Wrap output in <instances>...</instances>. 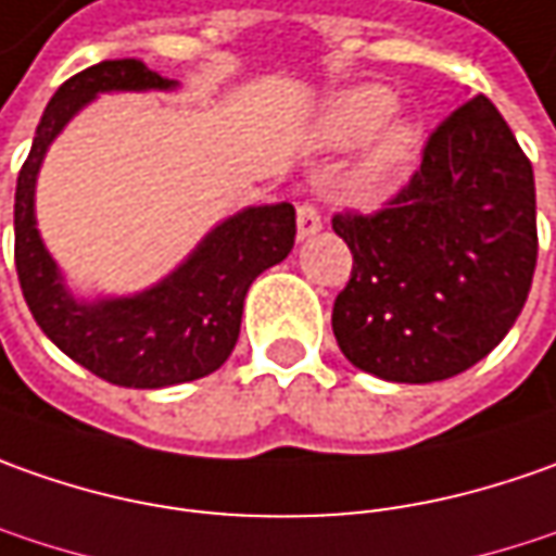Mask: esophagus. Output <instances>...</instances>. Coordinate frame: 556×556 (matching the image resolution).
Returning <instances> with one entry per match:
<instances>
[{
    "instance_id": "obj_1",
    "label": "esophagus",
    "mask_w": 556,
    "mask_h": 556,
    "mask_svg": "<svg viewBox=\"0 0 556 556\" xmlns=\"http://www.w3.org/2000/svg\"><path fill=\"white\" fill-rule=\"evenodd\" d=\"M316 230H323V215L316 212V205L301 202V205H298V240L314 237Z\"/></svg>"
}]
</instances>
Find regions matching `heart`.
<instances>
[{
	"label": "heart",
	"instance_id": "b5f03b06",
	"mask_svg": "<svg viewBox=\"0 0 556 556\" xmlns=\"http://www.w3.org/2000/svg\"><path fill=\"white\" fill-rule=\"evenodd\" d=\"M396 94L384 86H356L338 91L323 116V141L332 147H363L354 165L359 193H378L403 178L418 156L421 125L409 113H393Z\"/></svg>",
	"mask_w": 556,
	"mask_h": 556
}]
</instances>
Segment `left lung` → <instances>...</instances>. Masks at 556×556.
Instances as JSON below:
<instances>
[{"label": "left lung", "mask_w": 556, "mask_h": 556, "mask_svg": "<svg viewBox=\"0 0 556 556\" xmlns=\"http://www.w3.org/2000/svg\"><path fill=\"white\" fill-rule=\"evenodd\" d=\"M354 270L332 332L356 369L431 384L465 372L527 304L535 178L495 104L477 94L428 138L412 181L375 215H336Z\"/></svg>", "instance_id": "obj_1"}]
</instances>
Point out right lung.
I'll return each instance as SVG.
<instances>
[{
    "label": "right lung",
    "mask_w": 556,
    "mask_h": 556,
    "mask_svg": "<svg viewBox=\"0 0 556 556\" xmlns=\"http://www.w3.org/2000/svg\"><path fill=\"white\" fill-rule=\"evenodd\" d=\"M144 61H101L54 91L36 125L14 193V264L39 329L88 372L119 388H172L224 366L240 338L249 286L295 245L292 202L249 205L215 224L187 258L144 292L76 298L36 227V178L51 141L106 91H172Z\"/></svg>",
    "instance_id": "obj_1"
}]
</instances>
